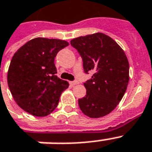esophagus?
<instances>
[{"instance_id": "obj_1", "label": "esophagus", "mask_w": 152, "mask_h": 152, "mask_svg": "<svg viewBox=\"0 0 152 152\" xmlns=\"http://www.w3.org/2000/svg\"><path fill=\"white\" fill-rule=\"evenodd\" d=\"M69 83H70V85L74 86V85H76V84H78L79 82L77 80H76V81H70V82H69Z\"/></svg>"}]
</instances>
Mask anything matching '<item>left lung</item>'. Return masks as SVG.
Wrapping results in <instances>:
<instances>
[{
	"label": "left lung",
	"mask_w": 152,
	"mask_h": 152,
	"mask_svg": "<svg viewBox=\"0 0 152 152\" xmlns=\"http://www.w3.org/2000/svg\"><path fill=\"white\" fill-rule=\"evenodd\" d=\"M83 59L86 73L91 79L83 83L87 94L78 100L81 111L89 118L107 115L125 95L129 80V64L121 47L103 33H95L71 40Z\"/></svg>",
	"instance_id": "left-lung-1"
}]
</instances>
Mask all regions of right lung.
Listing matches in <instances>:
<instances>
[{
  "label": "right lung",
  "mask_w": 152,
  "mask_h": 152,
  "mask_svg": "<svg viewBox=\"0 0 152 152\" xmlns=\"http://www.w3.org/2000/svg\"><path fill=\"white\" fill-rule=\"evenodd\" d=\"M69 46L64 40L35 38L13 55L8 71V85L20 108L35 117L54 110L69 83L57 76L54 58Z\"/></svg>",
  "instance_id": "right-lung-1"
}]
</instances>
